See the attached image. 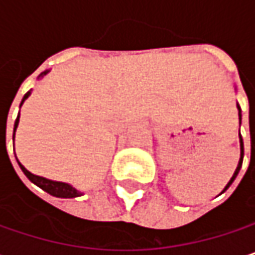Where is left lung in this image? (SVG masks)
<instances>
[{"label":"left lung","mask_w":255,"mask_h":255,"mask_svg":"<svg viewBox=\"0 0 255 255\" xmlns=\"http://www.w3.org/2000/svg\"><path fill=\"white\" fill-rule=\"evenodd\" d=\"M238 109H239V121H241V108H239V105H238ZM239 138H241V159H239V164H238V167H236V171H235V174L232 176L230 181L228 183V186L225 187V190H226V189L229 187L230 184L233 183V180L236 178L238 173H239V170H241V167H242V159H244V143H242V137H241V132H239Z\"/></svg>","instance_id":"1"}]
</instances>
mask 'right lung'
Here are the masks:
<instances>
[{
	"instance_id": "1",
	"label": "right lung",
	"mask_w": 255,
	"mask_h": 255,
	"mask_svg": "<svg viewBox=\"0 0 255 255\" xmlns=\"http://www.w3.org/2000/svg\"><path fill=\"white\" fill-rule=\"evenodd\" d=\"M45 74H47V72H42L39 77H42V75H45ZM29 94H30V93L27 91L25 94V97H23V100H22V103L29 97ZM22 103H20V106H22ZM17 124H19V117H17V120H16V123H14V131H16V128H17ZM17 162H19V161H17ZM19 165H20L22 171L25 173L26 177L29 178L33 184H36L38 187H41L42 190H45L47 193H50V195H53V196H57V198H77V196H81V192H78L77 189H74L71 184L62 183V181H53V180H48V178L35 176V174L29 173L20 162H19Z\"/></svg>"
}]
</instances>
